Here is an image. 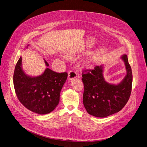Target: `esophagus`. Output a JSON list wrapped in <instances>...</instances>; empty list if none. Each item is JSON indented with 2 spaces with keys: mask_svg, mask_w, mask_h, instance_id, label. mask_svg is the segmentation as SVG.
<instances>
[{
  "mask_svg": "<svg viewBox=\"0 0 147 147\" xmlns=\"http://www.w3.org/2000/svg\"><path fill=\"white\" fill-rule=\"evenodd\" d=\"M77 76V74L76 73V72L74 71H70L68 73V77L69 80H73L75 78H76Z\"/></svg>",
  "mask_w": 147,
  "mask_h": 147,
  "instance_id": "34e87169",
  "label": "esophagus"
}]
</instances>
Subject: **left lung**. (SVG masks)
Masks as SVG:
<instances>
[{
	"label": "left lung",
	"mask_w": 147,
	"mask_h": 147,
	"mask_svg": "<svg viewBox=\"0 0 147 147\" xmlns=\"http://www.w3.org/2000/svg\"><path fill=\"white\" fill-rule=\"evenodd\" d=\"M121 59L124 62L127 74L118 84L105 80L103 65L82 73L83 104L89 114L100 118L108 117L119 111L128 102L131 92L132 74L127 56L124 55Z\"/></svg>",
	"instance_id": "1"
}]
</instances>
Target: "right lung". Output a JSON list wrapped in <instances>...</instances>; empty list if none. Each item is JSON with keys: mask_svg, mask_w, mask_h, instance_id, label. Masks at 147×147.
Here are the masks:
<instances>
[{"mask_svg": "<svg viewBox=\"0 0 147 147\" xmlns=\"http://www.w3.org/2000/svg\"><path fill=\"white\" fill-rule=\"evenodd\" d=\"M22 61L20 57L13 74V84L19 100L33 113H50L59 103L60 91L66 82L67 73H56L47 67L41 75L32 77L23 70ZM45 63L49 67L45 60Z\"/></svg>", "mask_w": 147, "mask_h": 147, "instance_id": "1", "label": "right lung"}]
</instances>
